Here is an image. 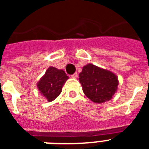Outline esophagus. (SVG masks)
<instances>
[{
	"instance_id": "34e87169",
	"label": "esophagus",
	"mask_w": 149,
	"mask_h": 149,
	"mask_svg": "<svg viewBox=\"0 0 149 149\" xmlns=\"http://www.w3.org/2000/svg\"><path fill=\"white\" fill-rule=\"evenodd\" d=\"M71 77H72V78H77V73L73 74H72V75L71 76Z\"/></svg>"
}]
</instances>
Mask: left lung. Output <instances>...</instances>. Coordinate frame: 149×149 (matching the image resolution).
<instances>
[{"instance_id": "1", "label": "left lung", "mask_w": 149, "mask_h": 149, "mask_svg": "<svg viewBox=\"0 0 149 149\" xmlns=\"http://www.w3.org/2000/svg\"><path fill=\"white\" fill-rule=\"evenodd\" d=\"M79 81L85 95L98 104L110 101L119 85L115 74L90 63L83 67L79 74Z\"/></svg>"}]
</instances>
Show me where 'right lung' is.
I'll return each mask as SVG.
<instances>
[{
  "label": "right lung",
  "instance_id": "1",
  "mask_svg": "<svg viewBox=\"0 0 149 149\" xmlns=\"http://www.w3.org/2000/svg\"><path fill=\"white\" fill-rule=\"evenodd\" d=\"M68 79L64 71L50 66L37 83V87L41 94L50 102L60 94L62 88Z\"/></svg>",
  "mask_w": 149,
  "mask_h": 149
}]
</instances>
